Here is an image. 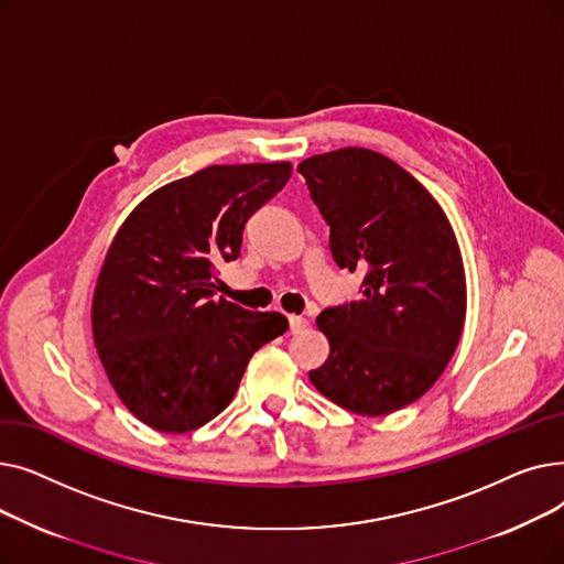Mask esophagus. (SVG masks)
<instances>
[{
    "instance_id": "esophagus-1",
    "label": "esophagus",
    "mask_w": 564,
    "mask_h": 564,
    "mask_svg": "<svg viewBox=\"0 0 564 564\" xmlns=\"http://www.w3.org/2000/svg\"><path fill=\"white\" fill-rule=\"evenodd\" d=\"M288 324H290V334H300L308 327V319L302 317V315H290Z\"/></svg>"
}]
</instances>
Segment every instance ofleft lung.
<instances>
[{
	"mask_svg": "<svg viewBox=\"0 0 564 564\" xmlns=\"http://www.w3.org/2000/svg\"><path fill=\"white\" fill-rule=\"evenodd\" d=\"M297 169L329 224L336 264L366 274L357 302L317 315L332 351L308 377L332 402L387 416L432 389L462 338L457 237L432 194L381 153L340 148Z\"/></svg>",
	"mask_w": 564,
	"mask_h": 564,
	"instance_id": "8db88e82",
	"label": "left lung"
}]
</instances>
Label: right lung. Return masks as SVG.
<instances>
[{
    "label": "right lung",
    "mask_w": 564,
    "mask_h": 564,
    "mask_svg": "<svg viewBox=\"0 0 564 564\" xmlns=\"http://www.w3.org/2000/svg\"><path fill=\"white\" fill-rule=\"evenodd\" d=\"M290 173V162L207 166L143 198L118 228L94 294V340L116 395L148 427L210 423L253 354L285 334L281 313L217 300L215 281Z\"/></svg>",
    "instance_id": "right-lung-1"
}]
</instances>
